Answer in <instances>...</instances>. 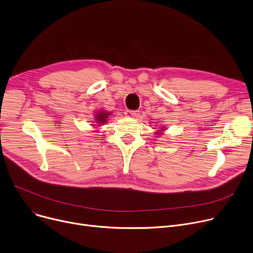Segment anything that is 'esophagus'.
I'll return each mask as SVG.
<instances>
[{
	"label": "esophagus",
	"mask_w": 253,
	"mask_h": 253,
	"mask_svg": "<svg viewBox=\"0 0 253 253\" xmlns=\"http://www.w3.org/2000/svg\"><path fill=\"white\" fill-rule=\"evenodd\" d=\"M139 115H140L139 111H131V110L126 111V116L129 118H137Z\"/></svg>",
	"instance_id": "obj_1"
}]
</instances>
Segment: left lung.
Wrapping results in <instances>:
<instances>
[{
    "instance_id": "1",
    "label": "left lung",
    "mask_w": 253,
    "mask_h": 253,
    "mask_svg": "<svg viewBox=\"0 0 253 253\" xmlns=\"http://www.w3.org/2000/svg\"><path fill=\"white\" fill-rule=\"evenodd\" d=\"M168 129V127L167 126H160L158 129H156L155 130V135L156 136H158V137H160V136H162L163 133H165V131Z\"/></svg>"
}]
</instances>
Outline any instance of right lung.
Here are the masks:
<instances>
[{"mask_svg": "<svg viewBox=\"0 0 253 253\" xmlns=\"http://www.w3.org/2000/svg\"><path fill=\"white\" fill-rule=\"evenodd\" d=\"M112 114V112L110 111H106V110H103V109H99L97 111H95V114H94V123H92V126L93 128H96L95 130H98V127L106 125L107 122H108V118L109 116Z\"/></svg>", "mask_w": 253, "mask_h": 253, "instance_id": "1", "label": "right lung"}]
</instances>
